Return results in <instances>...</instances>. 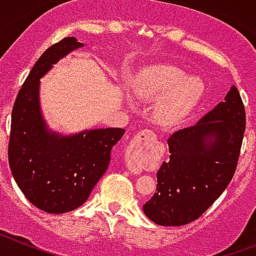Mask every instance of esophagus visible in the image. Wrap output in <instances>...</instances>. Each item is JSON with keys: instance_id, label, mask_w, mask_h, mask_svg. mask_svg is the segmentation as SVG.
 I'll return each instance as SVG.
<instances>
[{"instance_id": "esophagus-1", "label": "esophagus", "mask_w": 256, "mask_h": 256, "mask_svg": "<svg viewBox=\"0 0 256 256\" xmlns=\"http://www.w3.org/2000/svg\"><path fill=\"white\" fill-rule=\"evenodd\" d=\"M150 136H154V133L151 132V130H142L141 133H138V138H141V137H144V138H148V137H150ZM128 154H130V159H128V169H130V172H133V173H140L141 172V166H138L137 165V162H134V155H133V151H128Z\"/></svg>"}]
</instances>
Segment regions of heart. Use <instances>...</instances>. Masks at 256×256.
<instances>
[{"mask_svg":"<svg viewBox=\"0 0 256 256\" xmlns=\"http://www.w3.org/2000/svg\"><path fill=\"white\" fill-rule=\"evenodd\" d=\"M204 94V83L196 76H186L173 65H154L144 69L134 80V94L154 102L151 116L162 128L182 123L196 108Z\"/></svg>","mask_w":256,"mask_h":256,"instance_id":"obj_1","label":"heart"}]
</instances>
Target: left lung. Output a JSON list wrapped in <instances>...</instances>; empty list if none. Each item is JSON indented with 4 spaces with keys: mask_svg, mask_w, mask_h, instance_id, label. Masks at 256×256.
Segmentation results:
<instances>
[{
    "mask_svg": "<svg viewBox=\"0 0 256 256\" xmlns=\"http://www.w3.org/2000/svg\"><path fill=\"white\" fill-rule=\"evenodd\" d=\"M245 123L244 104L232 86L195 126L173 133L170 156L158 170L156 192L144 205V216L174 227L188 224L209 209L234 177Z\"/></svg>",
    "mask_w": 256,
    "mask_h": 256,
    "instance_id": "1",
    "label": "left lung"
}]
</instances>
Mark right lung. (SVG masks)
<instances>
[{"mask_svg": "<svg viewBox=\"0 0 256 256\" xmlns=\"http://www.w3.org/2000/svg\"><path fill=\"white\" fill-rule=\"evenodd\" d=\"M66 37L42 54L20 88L12 114L8 164L26 198L51 214L72 212L86 202L110 162L123 128H97L64 134L52 130L40 108V78L70 52L82 48Z\"/></svg>", "mask_w": 256, "mask_h": 256, "instance_id": "1", "label": "right lung"}]
</instances>
